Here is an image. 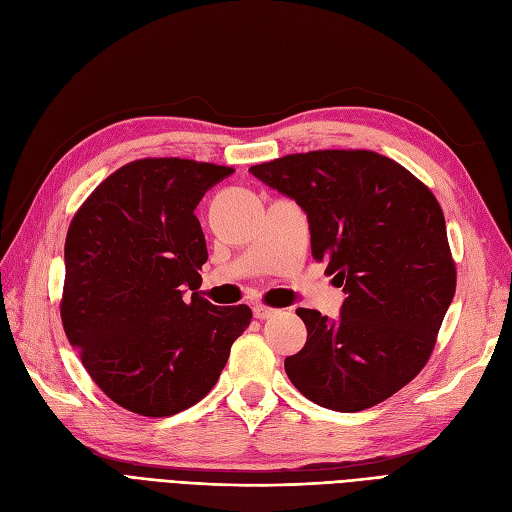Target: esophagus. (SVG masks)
I'll list each match as a JSON object with an SVG mask.
<instances>
[{
  "label": "esophagus",
  "instance_id": "34e87169",
  "mask_svg": "<svg viewBox=\"0 0 512 512\" xmlns=\"http://www.w3.org/2000/svg\"><path fill=\"white\" fill-rule=\"evenodd\" d=\"M277 314H280V309L269 307V305H262V303L254 305V318H258V320H267V318H273Z\"/></svg>",
  "mask_w": 512,
  "mask_h": 512
}]
</instances>
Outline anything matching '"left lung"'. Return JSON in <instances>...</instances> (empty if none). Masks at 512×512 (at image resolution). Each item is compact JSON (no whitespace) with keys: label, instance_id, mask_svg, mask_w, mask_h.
Masks as SVG:
<instances>
[{"label":"left lung","instance_id":"obj_1","mask_svg":"<svg viewBox=\"0 0 512 512\" xmlns=\"http://www.w3.org/2000/svg\"><path fill=\"white\" fill-rule=\"evenodd\" d=\"M250 173L307 213L312 256L348 294L337 320L297 309L307 342L286 356L290 382L335 412L389 399L425 367L455 297L436 196L401 164L365 149L292 153Z\"/></svg>","mask_w":512,"mask_h":512}]
</instances>
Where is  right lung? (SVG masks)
<instances>
[{"label":"right lung","instance_id":"1","mask_svg":"<svg viewBox=\"0 0 512 512\" xmlns=\"http://www.w3.org/2000/svg\"><path fill=\"white\" fill-rule=\"evenodd\" d=\"M235 168L181 158L121 166L76 211L66 237L61 322L89 376L143 416L194 406L247 329V305L215 307L203 282L200 198Z\"/></svg>","mask_w":512,"mask_h":512}]
</instances>
